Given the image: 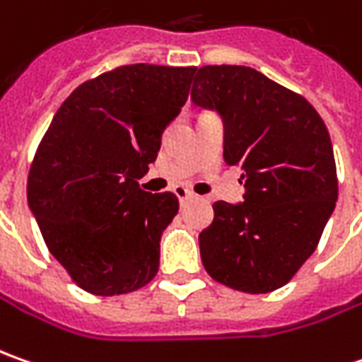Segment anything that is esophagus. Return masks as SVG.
Masks as SVG:
<instances>
[{
	"label": "esophagus",
	"mask_w": 362,
	"mask_h": 362,
	"mask_svg": "<svg viewBox=\"0 0 362 362\" xmlns=\"http://www.w3.org/2000/svg\"><path fill=\"white\" fill-rule=\"evenodd\" d=\"M174 194H176V198L180 200V204H184L186 200H190L194 196V194L190 192L188 188H184V186H176V188H174Z\"/></svg>",
	"instance_id": "obj_1"
}]
</instances>
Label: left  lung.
<instances>
[{
	"label": "left lung",
	"instance_id": "1",
	"mask_svg": "<svg viewBox=\"0 0 362 362\" xmlns=\"http://www.w3.org/2000/svg\"><path fill=\"white\" fill-rule=\"evenodd\" d=\"M194 106L224 122V162L240 166L244 202H214L200 232L206 272L248 294L284 286L317 250L339 180L322 118L300 94L246 66L196 71Z\"/></svg>",
	"mask_w": 362,
	"mask_h": 362
}]
</instances>
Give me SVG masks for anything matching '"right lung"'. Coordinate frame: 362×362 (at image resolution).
<instances>
[{
    "label": "right lung",
    "mask_w": 362,
    "mask_h": 362,
    "mask_svg": "<svg viewBox=\"0 0 362 362\" xmlns=\"http://www.w3.org/2000/svg\"><path fill=\"white\" fill-rule=\"evenodd\" d=\"M194 71L132 64L83 81L35 150L28 204L47 250L86 293H134L156 276L178 198L146 192L138 180L188 100Z\"/></svg>",
    "instance_id": "add662e5"
}]
</instances>
